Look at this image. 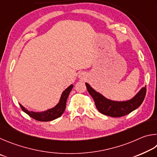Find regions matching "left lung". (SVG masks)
Returning <instances> with one entry per match:
<instances>
[{
	"label": "left lung",
	"mask_w": 157,
	"mask_h": 157,
	"mask_svg": "<svg viewBox=\"0 0 157 157\" xmlns=\"http://www.w3.org/2000/svg\"><path fill=\"white\" fill-rule=\"evenodd\" d=\"M86 85L89 94L94 101L98 110L103 114L112 117H121L130 114L141 105L146 94V86H145L130 100L114 101L104 97L87 83H86Z\"/></svg>",
	"instance_id": "obj_1"
}]
</instances>
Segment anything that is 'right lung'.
Returning <instances> with one entry per match:
<instances>
[{"label": "right lung", "instance_id": "add662e5", "mask_svg": "<svg viewBox=\"0 0 157 157\" xmlns=\"http://www.w3.org/2000/svg\"><path fill=\"white\" fill-rule=\"evenodd\" d=\"M72 87L73 85H71L67 88H66L62 93L59 103L54 108L49 109L46 111L41 112L29 111L25 108H24L21 104H19V105L21 106L22 110L34 119L39 121H53L60 117L64 112L66 108V102H67V97L71 90H72Z\"/></svg>", "mask_w": 157, "mask_h": 157}]
</instances>
